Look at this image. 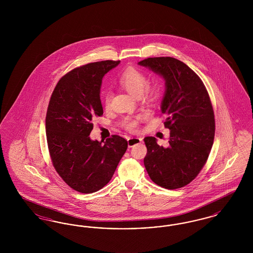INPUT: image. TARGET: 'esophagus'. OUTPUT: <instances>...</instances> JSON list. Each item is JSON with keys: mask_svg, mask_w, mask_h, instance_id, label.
I'll use <instances>...</instances> for the list:
<instances>
[{"mask_svg": "<svg viewBox=\"0 0 253 253\" xmlns=\"http://www.w3.org/2000/svg\"><path fill=\"white\" fill-rule=\"evenodd\" d=\"M127 141H128V146L132 147L134 144L140 143L142 141V138L141 137H128Z\"/></svg>", "mask_w": 253, "mask_h": 253, "instance_id": "obj_1", "label": "esophagus"}]
</instances>
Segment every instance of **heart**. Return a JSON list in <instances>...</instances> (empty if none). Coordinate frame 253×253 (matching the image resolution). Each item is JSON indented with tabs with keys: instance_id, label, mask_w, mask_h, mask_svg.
<instances>
[{
	"instance_id": "heart-1",
	"label": "heart",
	"mask_w": 253,
	"mask_h": 253,
	"mask_svg": "<svg viewBox=\"0 0 253 253\" xmlns=\"http://www.w3.org/2000/svg\"><path fill=\"white\" fill-rule=\"evenodd\" d=\"M119 84L133 96H139L142 95L146 98H152L157 95V88L148 84V80L144 73L133 67H128L121 72L119 77ZM103 102L105 106H108L110 103L109 93H106L103 96ZM141 119V116L128 117L124 119L122 126L130 132H134L137 130Z\"/></svg>"
}]
</instances>
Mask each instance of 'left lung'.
Listing matches in <instances>:
<instances>
[{
	"mask_svg": "<svg viewBox=\"0 0 253 253\" xmlns=\"http://www.w3.org/2000/svg\"><path fill=\"white\" fill-rule=\"evenodd\" d=\"M138 64L166 82L161 112L167 116L164 126L169 129L168 147L159 146L154 136L145 137V168L158 186L179 189L198 175L211 153L215 132L211 101L201 79L181 60L157 57Z\"/></svg>",
	"mask_w": 253,
	"mask_h": 253,
	"instance_id": "obj_1",
	"label": "left lung"
}]
</instances>
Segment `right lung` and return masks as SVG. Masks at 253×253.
Wrapping results in <instances>:
<instances>
[{"instance_id": "add662e5", "label": "right lung", "mask_w": 253, "mask_h": 253, "mask_svg": "<svg viewBox=\"0 0 253 253\" xmlns=\"http://www.w3.org/2000/svg\"><path fill=\"white\" fill-rule=\"evenodd\" d=\"M121 60H102L64 75L50 97L45 119L49 155L56 171L73 190L92 193L114 175L128 142L114 134L105 141L90 139L96 117L103 115V76Z\"/></svg>"}]
</instances>
